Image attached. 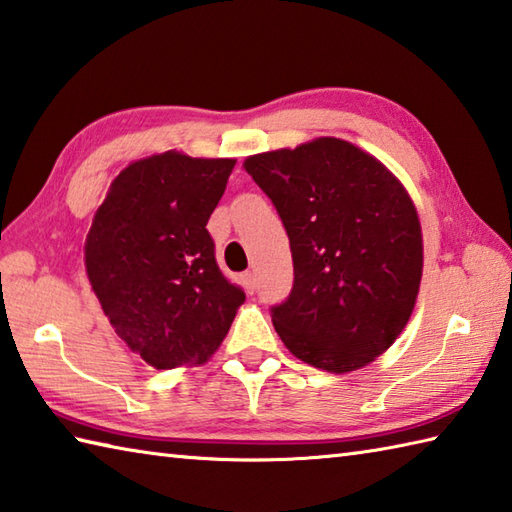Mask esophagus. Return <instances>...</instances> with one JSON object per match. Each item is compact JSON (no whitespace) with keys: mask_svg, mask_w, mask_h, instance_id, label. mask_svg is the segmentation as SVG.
Instances as JSON below:
<instances>
[{"mask_svg":"<svg viewBox=\"0 0 512 512\" xmlns=\"http://www.w3.org/2000/svg\"><path fill=\"white\" fill-rule=\"evenodd\" d=\"M242 284H244V288L248 290V293H255V273H250V270H246V273L242 275Z\"/></svg>","mask_w":512,"mask_h":512,"instance_id":"obj_1","label":"esophagus"}]
</instances>
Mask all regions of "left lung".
<instances>
[{"label":"left lung","mask_w":512,"mask_h":512,"mask_svg":"<svg viewBox=\"0 0 512 512\" xmlns=\"http://www.w3.org/2000/svg\"><path fill=\"white\" fill-rule=\"evenodd\" d=\"M277 208L293 253V288L270 308L302 362L350 373L408 324L422 282V226L406 188L373 155L319 137L244 162Z\"/></svg>","instance_id":"obj_1"}]
</instances>
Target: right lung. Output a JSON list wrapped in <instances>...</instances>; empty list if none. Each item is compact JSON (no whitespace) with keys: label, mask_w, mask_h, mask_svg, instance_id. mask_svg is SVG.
Masks as SVG:
<instances>
[{"label":"right lung","mask_w":512,"mask_h":512,"mask_svg":"<svg viewBox=\"0 0 512 512\" xmlns=\"http://www.w3.org/2000/svg\"><path fill=\"white\" fill-rule=\"evenodd\" d=\"M235 159L175 150L133 162L110 184L86 237V273L115 333L146 364H204L244 290L217 266L208 219Z\"/></svg>","instance_id":"obj_1"}]
</instances>
